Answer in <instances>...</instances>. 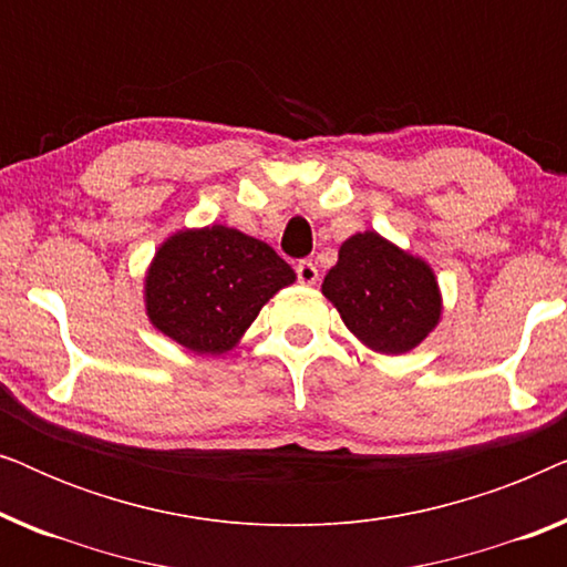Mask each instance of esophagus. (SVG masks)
Masks as SVG:
<instances>
[{
	"instance_id": "34e87169",
	"label": "esophagus",
	"mask_w": 567,
	"mask_h": 567,
	"mask_svg": "<svg viewBox=\"0 0 567 567\" xmlns=\"http://www.w3.org/2000/svg\"><path fill=\"white\" fill-rule=\"evenodd\" d=\"M297 278H299V284L312 286V284H317V278H320V274H317V266H315L312 260H299Z\"/></svg>"
}]
</instances>
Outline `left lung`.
Returning a JSON list of instances; mask_svg holds the SVG:
<instances>
[{"instance_id":"1","label":"left lung","mask_w":567,"mask_h":567,"mask_svg":"<svg viewBox=\"0 0 567 567\" xmlns=\"http://www.w3.org/2000/svg\"><path fill=\"white\" fill-rule=\"evenodd\" d=\"M322 293L363 346L390 355L415 348L441 317L433 270L377 231L353 235L340 245Z\"/></svg>"}]
</instances>
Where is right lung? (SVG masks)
Here are the masks:
<instances>
[{
	"instance_id": "add662e5",
	"label": "right lung",
	"mask_w": 567,
	"mask_h": 567,
	"mask_svg": "<svg viewBox=\"0 0 567 567\" xmlns=\"http://www.w3.org/2000/svg\"><path fill=\"white\" fill-rule=\"evenodd\" d=\"M293 278L289 262L260 239L221 224L185 229L154 255L146 315L188 351L219 355L237 346L260 307Z\"/></svg>"
}]
</instances>
